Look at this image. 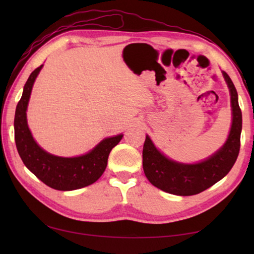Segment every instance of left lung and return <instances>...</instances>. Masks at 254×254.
I'll return each mask as SVG.
<instances>
[{"mask_svg":"<svg viewBox=\"0 0 254 254\" xmlns=\"http://www.w3.org/2000/svg\"><path fill=\"white\" fill-rule=\"evenodd\" d=\"M222 74L230 89L232 107V126L225 143L203 161L183 163L165 156L147 135L143 144L142 165L145 177L153 186L169 194L191 196L212 187L232 169L240 151L242 112L233 81L225 71Z\"/></svg>","mask_w":254,"mask_h":254,"instance_id":"left-lung-1","label":"left lung"}]
</instances>
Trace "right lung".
<instances>
[{"mask_svg": "<svg viewBox=\"0 0 254 254\" xmlns=\"http://www.w3.org/2000/svg\"><path fill=\"white\" fill-rule=\"evenodd\" d=\"M44 65L34 69L25 83L14 117V139L25 167L46 184L57 190H75L92 185L101 177L107 166L111 150L123 134L103 139L91 151L78 157H58L47 152L36 142L28 127L27 109L34 80Z\"/></svg>", "mask_w": 254, "mask_h": 254, "instance_id": "add662e5", "label": "right lung"}]
</instances>
